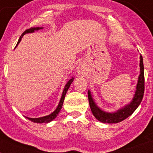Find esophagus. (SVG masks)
<instances>
[{"label":"esophagus","mask_w":153,"mask_h":153,"mask_svg":"<svg viewBox=\"0 0 153 153\" xmlns=\"http://www.w3.org/2000/svg\"><path fill=\"white\" fill-rule=\"evenodd\" d=\"M77 69H78V73L79 74H82L83 71H84V68H83V67L82 65H79Z\"/></svg>","instance_id":"34e87169"}]
</instances>
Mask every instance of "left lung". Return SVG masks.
<instances>
[{"mask_svg":"<svg viewBox=\"0 0 153 153\" xmlns=\"http://www.w3.org/2000/svg\"><path fill=\"white\" fill-rule=\"evenodd\" d=\"M144 91H145L144 65L143 58L141 55L140 56V74L138 76L136 90H135V94L132 100L125 106L122 107L121 108L118 109L116 111L108 112V111L100 109L97 105L94 98H93V96H92L91 92L90 90H88L89 107H90L93 115L98 121L104 123H118L123 120H126V118H128L137 108V107L140 105L142 98H143Z\"/></svg>","mask_w":153,"mask_h":153,"instance_id":"obj_1","label":"left lung"}]
</instances>
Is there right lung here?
I'll return each mask as SVG.
<instances>
[{
    "mask_svg": "<svg viewBox=\"0 0 153 153\" xmlns=\"http://www.w3.org/2000/svg\"><path fill=\"white\" fill-rule=\"evenodd\" d=\"M42 29H43V27H32V28H30V29L26 30L23 33V34L20 36V38H19V39L18 43H17V45H16V46L18 45L20 41L22 40V38H23V36L24 35V34H26V33H33L34 31H37V30H42ZM74 77H72L70 80L68 81V82H67V84L65 85V86H64V90H63V93H62V96H61V98H60V100H59V105H58V106H57V108H56L55 111L51 113V114H49L48 115H45V116H43V117H39V118L26 117L27 120H30V121H32L33 123H49V122L53 121V120L56 117L57 115H58L59 112L60 111V110H61L63 104H64V98H65V95L66 94H67V92H68L69 87H70L71 84L73 81H74Z\"/></svg>",
    "mask_w": 153,
    "mask_h": 153,
    "instance_id": "obj_1",
    "label": "right lung"
}]
</instances>
